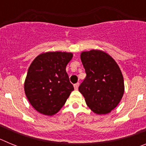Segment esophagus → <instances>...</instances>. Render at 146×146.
<instances>
[{
  "label": "esophagus",
  "mask_w": 146,
  "mask_h": 146,
  "mask_svg": "<svg viewBox=\"0 0 146 146\" xmlns=\"http://www.w3.org/2000/svg\"><path fill=\"white\" fill-rule=\"evenodd\" d=\"M79 85H80L79 82H77V83H75V84L74 85V89H75V90H77V89H78Z\"/></svg>",
  "instance_id": "34e87169"
}]
</instances>
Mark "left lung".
<instances>
[{"label":"left lung","mask_w":146,"mask_h":146,"mask_svg":"<svg viewBox=\"0 0 146 146\" xmlns=\"http://www.w3.org/2000/svg\"><path fill=\"white\" fill-rule=\"evenodd\" d=\"M80 58L86 77L79 86L88 107L96 114L113 110L124 92L123 77L114 59L101 50L82 52Z\"/></svg>","instance_id":"obj_1"}]
</instances>
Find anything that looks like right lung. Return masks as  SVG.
Masks as SVG:
<instances>
[{"instance_id": "obj_1", "label": "right lung", "mask_w": 146, "mask_h": 146, "mask_svg": "<svg viewBox=\"0 0 146 146\" xmlns=\"http://www.w3.org/2000/svg\"><path fill=\"white\" fill-rule=\"evenodd\" d=\"M72 57L71 52H45L38 55L30 66L24 85L25 95L40 113H57L74 91L66 71Z\"/></svg>"}]
</instances>
